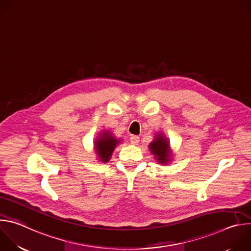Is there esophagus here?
<instances>
[{
    "instance_id": "esophagus-1",
    "label": "esophagus",
    "mask_w": 251,
    "mask_h": 251,
    "mask_svg": "<svg viewBox=\"0 0 251 251\" xmlns=\"http://www.w3.org/2000/svg\"><path fill=\"white\" fill-rule=\"evenodd\" d=\"M139 141H140V137H138V136H132L130 138V142H131L132 145H137Z\"/></svg>"
}]
</instances>
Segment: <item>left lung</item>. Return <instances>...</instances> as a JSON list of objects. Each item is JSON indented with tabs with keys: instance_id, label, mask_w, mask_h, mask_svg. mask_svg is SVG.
Segmentation results:
<instances>
[{
	"instance_id": "left-lung-1",
	"label": "left lung",
	"mask_w": 251,
	"mask_h": 251,
	"mask_svg": "<svg viewBox=\"0 0 251 251\" xmlns=\"http://www.w3.org/2000/svg\"><path fill=\"white\" fill-rule=\"evenodd\" d=\"M149 149L159 164L166 165L172 161V150L170 148V143L164 134L159 133L155 136L153 142L149 144Z\"/></svg>"
}]
</instances>
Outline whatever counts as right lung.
<instances>
[{
  "label": "right lung",
  "mask_w": 251,
  "mask_h": 251,
  "mask_svg": "<svg viewBox=\"0 0 251 251\" xmlns=\"http://www.w3.org/2000/svg\"><path fill=\"white\" fill-rule=\"evenodd\" d=\"M120 142L121 140L116 139L109 131L100 133L94 142L96 155L98 156L99 161H102L103 163L108 162L111 159V155L116 145Z\"/></svg>",
  "instance_id": "right-lung-1"
}]
</instances>
